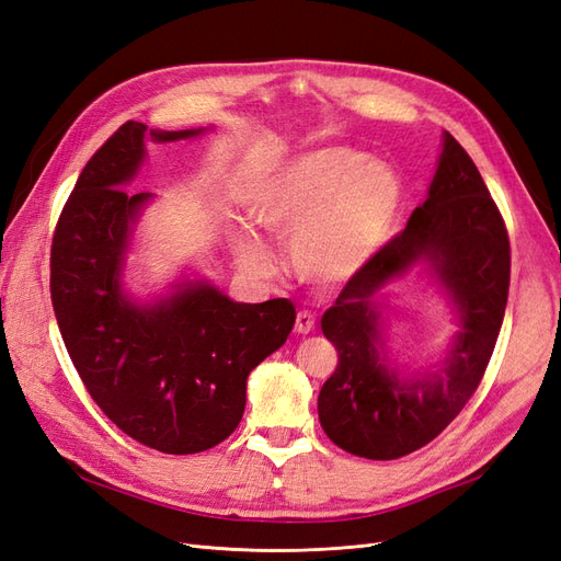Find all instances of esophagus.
Wrapping results in <instances>:
<instances>
[{"label":"esophagus","mask_w":561,"mask_h":561,"mask_svg":"<svg viewBox=\"0 0 561 561\" xmlns=\"http://www.w3.org/2000/svg\"><path fill=\"white\" fill-rule=\"evenodd\" d=\"M316 328V318L309 311H299L295 320V332L297 334H309Z\"/></svg>","instance_id":"34e87169"}]
</instances>
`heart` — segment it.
I'll list each match as a JSON object with an SVG mask.
<instances>
[{"label": "heart", "instance_id": "heart-1", "mask_svg": "<svg viewBox=\"0 0 561 561\" xmlns=\"http://www.w3.org/2000/svg\"><path fill=\"white\" fill-rule=\"evenodd\" d=\"M404 206L396 168L351 147H328L285 163L252 192V222L271 239L290 241L295 274L318 287H342L360 276L393 236ZM233 254L254 274L271 252L250 231L233 236Z\"/></svg>", "mask_w": 561, "mask_h": 561}]
</instances>
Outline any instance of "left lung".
<instances>
[{
	"mask_svg": "<svg viewBox=\"0 0 561 561\" xmlns=\"http://www.w3.org/2000/svg\"><path fill=\"white\" fill-rule=\"evenodd\" d=\"M416 261H428L446 285L462 332L433 376L404 380L378 351L376 293ZM507 287L511 239L499 206L468 151L445 133L428 198L320 320L339 353L318 396L320 426L332 443L371 461H393L443 433L484 377Z\"/></svg>",
	"mask_w": 561,
	"mask_h": 561,
	"instance_id": "1",
	"label": "left lung"
}]
</instances>
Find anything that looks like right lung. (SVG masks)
I'll use <instances>...</instances> for the list:
<instances>
[{"label": "right lung", "mask_w": 561, "mask_h": 561, "mask_svg": "<svg viewBox=\"0 0 561 561\" xmlns=\"http://www.w3.org/2000/svg\"><path fill=\"white\" fill-rule=\"evenodd\" d=\"M201 130H149L157 142ZM147 126L126 122L83 168L50 243V301L72 365L100 410L140 445L206 451L245 410V381L295 325L287 299L231 301L206 280L154 304L130 301L122 266L151 194H126L145 159Z\"/></svg>", "instance_id": "right-lung-1"}]
</instances>
